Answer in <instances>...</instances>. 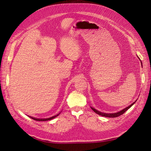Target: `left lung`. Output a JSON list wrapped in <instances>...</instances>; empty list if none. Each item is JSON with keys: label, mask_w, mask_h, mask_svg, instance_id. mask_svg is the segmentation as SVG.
Here are the masks:
<instances>
[{"label": "left lung", "mask_w": 151, "mask_h": 151, "mask_svg": "<svg viewBox=\"0 0 151 151\" xmlns=\"http://www.w3.org/2000/svg\"><path fill=\"white\" fill-rule=\"evenodd\" d=\"M135 102H136V101H134L133 104H132L131 105H130L128 106V107H126V108H124V109H123V110L120 111H119V112H118V113H102V112H100V111H98V110H95V108H92V107H91V108H92V110H93L94 112H95L96 114H99V115H101V116H102L108 117V118H116V117H118V116H120V115H122V114H123V113H124V112H126V111H127V110L129 109V108L131 106H132V105H133V104H134Z\"/></svg>", "instance_id": "obj_1"}]
</instances>
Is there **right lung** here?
Masks as SVG:
<instances>
[{"mask_svg": "<svg viewBox=\"0 0 151 151\" xmlns=\"http://www.w3.org/2000/svg\"><path fill=\"white\" fill-rule=\"evenodd\" d=\"M60 113H59V114H56V115H55V116H52V117H51V118H46V119H38V118H33V117H31V116H29V118H32L33 119H34V120H36V121H39V122H42V121H48V120H50V119H53V118H55V117H56V116H58L59 114Z\"/></svg>", "mask_w": 151, "mask_h": 151, "instance_id": "add662e5", "label": "right lung"}]
</instances>
